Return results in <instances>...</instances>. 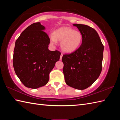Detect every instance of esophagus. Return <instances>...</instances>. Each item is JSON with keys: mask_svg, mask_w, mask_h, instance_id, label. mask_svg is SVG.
I'll return each instance as SVG.
<instances>
[{"mask_svg": "<svg viewBox=\"0 0 120 120\" xmlns=\"http://www.w3.org/2000/svg\"><path fill=\"white\" fill-rule=\"evenodd\" d=\"M62 56H63V53H61V55H60V60H61L62 59Z\"/></svg>", "mask_w": 120, "mask_h": 120, "instance_id": "34e87169", "label": "esophagus"}]
</instances>
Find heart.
Listing matches in <instances>:
<instances>
[{
    "instance_id": "b5f03b06",
    "label": "heart",
    "mask_w": 120,
    "mask_h": 120,
    "mask_svg": "<svg viewBox=\"0 0 120 120\" xmlns=\"http://www.w3.org/2000/svg\"><path fill=\"white\" fill-rule=\"evenodd\" d=\"M51 42L56 44L57 41H61V46L63 51L72 52L77 49L82 41L81 33L68 27H63L56 30L50 35Z\"/></svg>"
}]
</instances>
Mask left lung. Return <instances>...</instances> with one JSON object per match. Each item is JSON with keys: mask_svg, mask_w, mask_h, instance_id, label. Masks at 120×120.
<instances>
[{"mask_svg": "<svg viewBox=\"0 0 120 120\" xmlns=\"http://www.w3.org/2000/svg\"><path fill=\"white\" fill-rule=\"evenodd\" d=\"M82 35L80 46L75 52L63 55V72L67 85L79 90L91 86L102 70L104 45L95 29L75 24Z\"/></svg>", "mask_w": 120, "mask_h": 120, "instance_id": "left-lung-1", "label": "left lung"}]
</instances>
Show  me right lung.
Returning <instances> with one entry per match:
<instances>
[{
	"instance_id": "1",
	"label": "right lung",
	"mask_w": 120,
	"mask_h": 120,
	"mask_svg": "<svg viewBox=\"0 0 120 120\" xmlns=\"http://www.w3.org/2000/svg\"><path fill=\"white\" fill-rule=\"evenodd\" d=\"M44 29L39 22L32 24L15 42L13 65L17 77L27 88L46 85L50 72L60 59L59 51L48 49L50 39Z\"/></svg>"
}]
</instances>
